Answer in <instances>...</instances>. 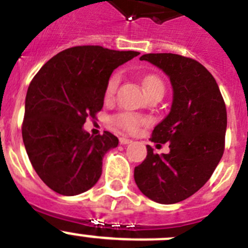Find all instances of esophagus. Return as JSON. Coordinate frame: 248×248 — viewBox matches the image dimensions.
Masks as SVG:
<instances>
[{"label": "esophagus", "instance_id": "34e87169", "mask_svg": "<svg viewBox=\"0 0 248 248\" xmlns=\"http://www.w3.org/2000/svg\"><path fill=\"white\" fill-rule=\"evenodd\" d=\"M119 141L122 145H128V144H131V142H133V140L128 139V138H120Z\"/></svg>", "mask_w": 248, "mask_h": 248}]
</instances>
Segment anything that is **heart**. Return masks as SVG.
Segmentation results:
<instances>
[{
    "label": "heart",
    "instance_id": "1",
    "mask_svg": "<svg viewBox=\"0 0 248 248\" xmlns=\"http://www.w3.org/2000/svg\"><path fill=\"white\" fill-rule=\"evenodd\" d=\"M142 85H144V88L146 92H149V91H154V90H161V91L165 90L162 81L156 76L145 77L144 81H142ZM117 86H118V77L113 76L112 78H110V81L108 82V86H107V92H106L107 97H112L113 94H114L115 90H117ZM115 123H117L119 126H122V128L133 131L135 130L138 126L141 125L142 123H144V119L136 117V115L134 114H130V113H124V114H120L115 118Z\"/></svg>",
    "mask_w": 248,
    "mask_h": 248
}]
</instances>
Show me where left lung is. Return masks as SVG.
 Returning a JSON list of instances; mask_svg holds the SVG:
<instances>
[{
	"label": "left lung",
	"instance_id": "obj_1",
	"mask_svg": "<svg viewBox=\"0 0 248 248\" xmlns=\"http://www.w3.org/2000/svg\"><path fill=\"white\" fill-rule=\"evenodd\" d=\"M171 81L170 113L152 131L151 141L170 142L169 154L147 156L134 170L141 193L156 203L174 204L198 192L224 154L226 107L213 75L193 59L177 54H145Z\"/></svg>",
	"mask_w": 248,
	"mask_h": 248
}]
</instances>
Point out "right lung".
I'll use <instances>...</instances> for the list:
<instances>
[{
	"label": "right lung",
	"instance_id": "1",
	"mask_svg": "<svg viewBox=\"0 0 248 248\" xmlns=\"http://www.w3.org/2000/svg\"><path fill=\"white\" fill-rule=\"evenodd\" d=\"M139 54L98 45L70 47L31 79L22 136L33 169L54 192L77 195L98 182L104 155L119 140L109 131L91 135L83 124L103 107L112 72Z\"/></svg>",
	"mask_w": 248,
	"mask_h": 248
}]
</instances>
